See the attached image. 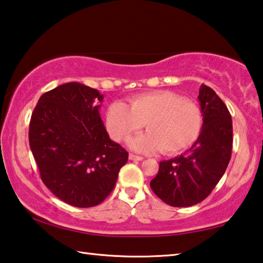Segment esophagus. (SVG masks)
<instances>
[{"label": "esophagus", "instance_id": "34e87169", "mask_svg": "<svg viewBox=\"0 0 263 263\" xmlns=\"http://www.w3.org/2000/svg\"><path fill=\"white\" fill-rule=\"evenodd\" d=\"M129 160L130 161H143V157L137 156V155H134V154H129Z\"/></svg>", "mask_w": 263, "mask_h": 263}]
</instances>
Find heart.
I'll list each match as a JSON object with an SVG mask.
<instances>
[{
	"label": "heart",
	"instance_id": "1",
	"mask_svg": "<svg viewBox=\"0 0 263 263\" xmlns=\"http://www.w3.org/2000/svg\"><path fill=\"white\" fill-rule=\"evenodd\" d=\"M203 122L195 102L171 91L141 94L132 98L128 106L113 102L105 114L107 132L115 142L127 140L147 123L148 133L129 141V147L141 153L161 149L167 155L183 153L196 143Z\"/></svg>",
	"mask_w": 263,
	"mask_h": 263
}]
</instances>
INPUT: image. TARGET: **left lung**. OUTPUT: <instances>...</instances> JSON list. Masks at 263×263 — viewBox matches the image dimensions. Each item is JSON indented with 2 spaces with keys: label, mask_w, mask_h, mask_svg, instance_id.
I'll list each match as a JSON object with an SVG mask.
<instances>
[{
  "label": "left lung",
  "mask_w": 263,
  "mask_h": 263,
  "mask_svg": "<svg viewBox=\"0 0 263 263\" xmlns=\"http://www.w3.org/2000/svg\"><path fill=\"white\" fill-rule=\"evenodd\" d=\"M203 129L196 143L175 158L160 162L150 187L165 204L187 208L203 201L225 174L233 143L232 118L225 103L209 86L199 88Z\"/></svg>",
  "instance_id": "left-lung-1"
}]
</instances>
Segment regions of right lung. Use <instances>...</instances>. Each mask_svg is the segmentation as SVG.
Masks as SVG:
<instances>
[{
	"label": "right lung",
	"instance_id": "add662e5",
	"mask_svg": "<svg viewBox=\"0 0 263 263\" xmlns=\"http://www.w3.org/2000/svg\"><path fill=\"white\" fill-rule=\"evenodd\" d=\"M102 100L98 89L63 84L43 94L30 120L29 143L43 183L76 208L102 203L128 161L100 118Z\"/></svg>",
	"mask_w": 263,
	"mask_h": 263
}]
</instances>
